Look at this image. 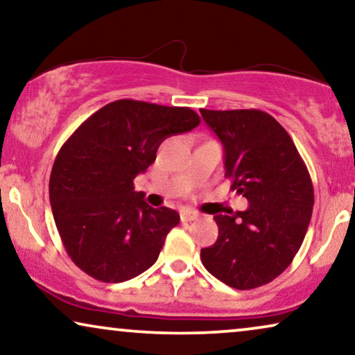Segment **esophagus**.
Wrapping results in <instances>:
<instances>
[{
  "label": "esophagus",
  "mask_w": 355,
  "mask_h": 355,
  "mask_svg": "<svg viewBox=\"0 0 355 355\" xmlns=\"http://www.w3.org/2000/svg\"><path fill=\"white\" fill-rule=\"evenodd\" d=\"M200 216L197 211H192V210H182L181 211V221H193L197 220V218Z\"/></svg>",
  "instance_id": "1"
}]
</instances>
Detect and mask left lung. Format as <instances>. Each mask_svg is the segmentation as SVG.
Segmentation results:
<instances>
[{
	"label": "left lung",
	"mask_w": 355,
	"mask_h": 355,
	"mask_svg": "<svg viewBox=\"0 0 355 355\" xmlns=\"http://www.w3.org/2000/svg\"><path fill=\"white\" fill-rule=\"evenodd\" d=\"M225 147V176L249 200L245 211L216 215L218 239L202 249L205 268L247 291L291 265L313 210V184L302 157L273 116L260 110H200Z\"/></svg>",
	"instance_id": "obj_1"
}]
</instances>
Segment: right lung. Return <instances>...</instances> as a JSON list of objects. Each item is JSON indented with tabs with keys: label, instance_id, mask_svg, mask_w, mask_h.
I'll return each instance as SVG.
<instances>
[{
	"label": "right lung",
	"instance_id": "add662e5",
	"mask_svg": "<svg viewBox=\"0 0 355 355\" xmlns=\"http://www.w3.org/2000/svg\"><path fill=\"white\" fill-rule=\"evenodd\" d=\"M198 124L200 116L187 106L116 100L66 140L51 169L50 202L62 245L84 273L123 283L157 261L179 215L150 207L134 179L155 162L164 139Z\"/></svg>",
	"mask_w": 355,
	"mask_h": 355
}]
</instances>
